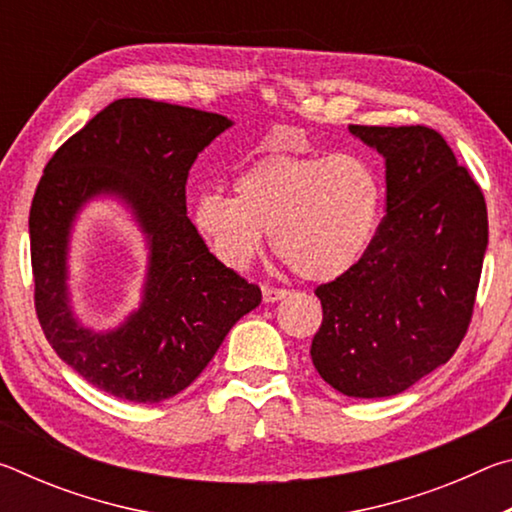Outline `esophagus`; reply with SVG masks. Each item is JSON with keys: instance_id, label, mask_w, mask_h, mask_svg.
I'll list each match as a JSON object with an SVG mask.
<instances>
[{"instance_id": "34e87169", "label": "esophagus", "mask_w": 512, "mask_h": 512, "mask_svg": "<svg viewBox=\"0 0 512 512\" xmlns=\"http://www.w3.org/2000/svg\"><path fill=\"white\" fill-rule=\"evenodd\" d=\"M287 289H277V287H264L262 289V296H264V302H277L280 298L287 296Z\"/></svg>"}]
</instances>
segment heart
Instances as JSON below:
<instances>
[{"label": "heart", "instance_id": "1", "mask_svg": "<svg viewBox=\"0 0 512 512\" xmlns=\"http://www.w3.org/2000/svg\"><path fill=\"white\" fill-rule=\"evenodd\" d=\"M235 196L203 192L194 223L212 253L246 268L273 232L277 257L305 280H334L366 255L384 214V183L366 155H266L235 178Z\"/></svg>", "mask_w": 512, "mask_h": 512}]
</instances>
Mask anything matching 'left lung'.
Segmentation results:
<instances>
[{"label": "left lung", "instance_id": "1", "mask_svg": "<svg viewBox=\"0 0 512 512\" xmlns=\"http://www.w3.org/2000/svg\"><path fill=\"white\" fill-rule=\"evenodd\" d=\"M350 131L386 158V214L348 273L316 287L311 361L350 397H391L454 357L472 323L488 210L476 180L429 126Z\"/></svg>", "mask_w": 512, "mask_h": 512}]
</instances>
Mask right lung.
Wrapping results in <instances>:
<instances>
[{
	"mask_svg": "<svg viewBox=\"0 0 512 512\" xmlns=\"http://www.w3.org/2000/svg\"><path fill=\"white\" fill-rule=\"evenodd\" d=\"M232 121L153 99H117L51 155L29 212L33 300L42 332L79 375L128 402L155 404L201 375L225 334L262 291L216 259L187 219L196 155ZM117 191L150 235L152 266L140 312L94 335L66 305L64 250L75 210Z\"/></svg>",
	"mask_w": 512,
	"mask_h": 512,
	"instance_id": "1",
	"label": "right lung"
}]
</instances>
